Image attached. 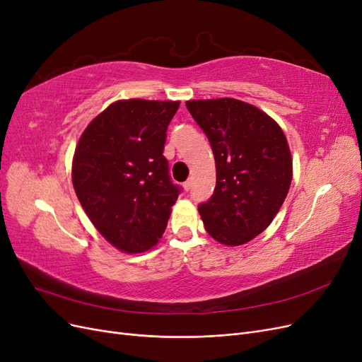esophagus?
<instances>
[{"label":"esophagus","instance_id":"34e87169","mask_svg":"<svg viewBox=\"0 0 362 362\" xmlns=\"http://www.w3.org/2000/svg\"><path fill=\"white\" fill-rule=\"evenodd\" d=\"M192 185H193V180H192V178H189L187 181H185V182L182 184V187H184V190H185V192H189V190L192 189Z\"/></svg>","mask_w":362,"mask_h":362}]
</instances>
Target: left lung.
<instances>
[{"label":"left lung","mask_w":362,"mask_h":362,"mask_svg":"<svg viewBox=\"0 0 362 362\" xmlns=\"http://www.w3.org/2000/svg\"><path fill=\"white\" fill-rule=\"evenodd\" d=\"M216 161V189L198 210L206 233L226 246L261 234L287 198L293 163L286 134L259 108L221 100L187 101Z\"/></svg>","instance_id":"left-lung-1"}]
</instances>
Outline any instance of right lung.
<instances>
[{"instance_id":"add662e5","label":"right lung","mask_w":362,"mask_h":362,"mask_svg":"<svg viewBox=\"0 0 362 362\" xmlns=\"http://www.w3.org/2000/svg\"><path fill=\"white\" fill-rule=\"evenodd\" d=\"M178 107V101L113 103L87 125L76 145V198L107 242L128 254L157 245L181 193L163 156Z\"/></svg>"}]
</instances>
